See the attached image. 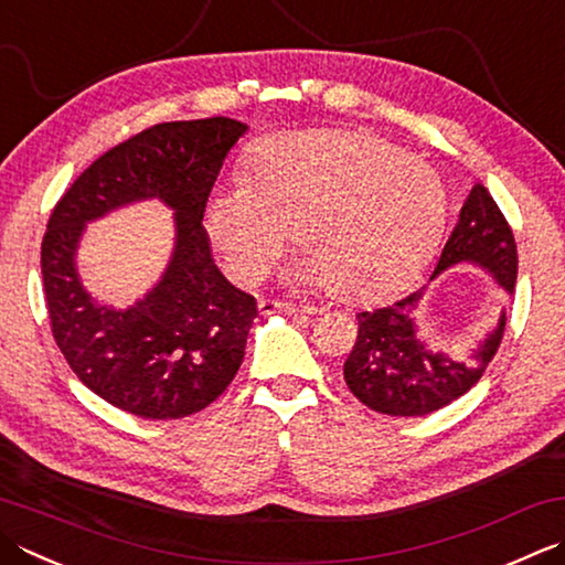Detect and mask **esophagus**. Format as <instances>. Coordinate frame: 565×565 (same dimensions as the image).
Here are the masks:
<instances>
[{"instance_id":"1","label":"esophagus","mask_w":565,"mask_h":565,"mask_svg":"<svg viewBox=\"0 0 565 565\" xmlns=\"http://www.w3.org/2000/svg\"><path fill=\"white\" fill-rule=\"evenodd\" d=\"M274 311L291 313V316H306V313H313V308L296 306L291 301H276V298H262V301H259V313H274Z\"/></svg>"}]
</instances>
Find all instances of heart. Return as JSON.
Returning a JSON list of instances; mask_svg holds the SVG:
<instances>
[{"mask_svg": "<svg viewBox=\"0 0 565 565\" xmlns=\"http://www.w3.org/2000/svg\"><path fill=\"white\" fill-rule=\"evenodd\" d=\"M301 276L372 301L424 271L446 223L434 169L364 131H284L254 143L247 175L210 195L205 225L227 271L254 281L291 235Z\"/></svg>", "mask_w": 565, "mask_h": 565, "instance_id": "b5f03b06", "label": "heart"}]
</instances>
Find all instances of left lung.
Here are the masks:
<instances>
[{
  "label": "left lung",
  "mask_w": 565,
  "mask_h": 565,
  "mask_svg": "<svg viewBox=\"0 0 565 565\" xmlns=\"http://www.w3.org/2000/svg\"><path fill=\"white\" fill-rule=\"evenodd\" d=\"M460 262L480 264L494 274L504 291H514L516 242L500 205L482 183H475L466 198L430 279ZM418 298L422 289L377 311L358 313V340L342 374L350 392L380 414L426 416L456 402L480 382L502 342L504 316L472 358L434 355L414 333L412 311Z\"/></svg>",
  "instance_id": "left-lung-1"
}]
</instances>
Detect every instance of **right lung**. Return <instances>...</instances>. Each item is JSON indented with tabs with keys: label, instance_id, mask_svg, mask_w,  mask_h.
Here are the masks:
<instances>
[{
	"label": "right lung",
	"instance_id": "obj_1",
	"mask_svg": "<svg viewBox=\"0 0 565 565\" xmlns=\"http://www.w3.org/2000/svg\"><path fill=\"white\" fill-rule=\"evenodd\" d=\"M230 117L163 121L95 159L61 195L41 242L51 333L87 390L141 418H183L213 404L245 358L254 296L210 257L203 215L227 151L245 135ZM141 196L177 210L174 259L143 302L115 312L76 281L74 247L87 218Z\"/></svg>",
	"mask_w": 565,
	"mask_h": 565
}]
</instances>
